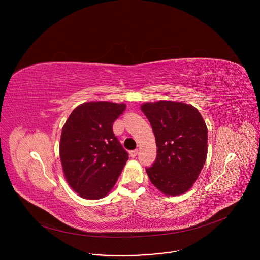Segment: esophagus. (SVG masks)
Returning <instances> with one entry per match:
<instances>
[{"label": "esophagus", "instance_id": "esophagus-1", "mask_svg": "<svg viewBox=\"0 0 260 260\" xmlns=\"http://www.w3.org/2000/svg\"><path fill=\"white\" fill-rule=\"evenodd\" d=\"M138 149H135V150H131L129 151V155H131V157H136L137 156V154H138Z\"/></svg>", "mask_w": 260, "mask_h": 260}]
</instances>
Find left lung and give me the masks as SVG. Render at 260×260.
<instances>
[{
	"instance_id": "1",
	"label": "left lung",
	"mask_w": 260,
	"mask_h": 260,
	"mask_svg": "<svg viewBox=\"0 0 260 260\" xmlns=\"http://www.w3.org/2000/svg\"><path fill=\"white\" fill-rule=\"evenodd\" d=\"M141 109L153 129L157 154L146 172L167 196L189 190L207 158L208 129L191 105L173 101L146 103Z\"/></svg>"
}]
</instances>
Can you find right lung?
Returning a JSON list of instances; mask_svg holds the SVG:
<instances>
[{
  "label": "right lung",
  "mask_w": 260,
  "mask_h": 260,
  "mask_svg": "<svg viewBox=\"0 0 260 260\" xmlns=\"http://www.w3.org/2000/svg\"><path fill=\"white\" fill-rule=\"evenodd\" d=\"M124 104L84 103L73 110L60 137L59 156L70 186L81 198L99 200L115 185L128 159L113 133Z\"/></svg>",
  "instance_id": "1"
}]
</instances>
